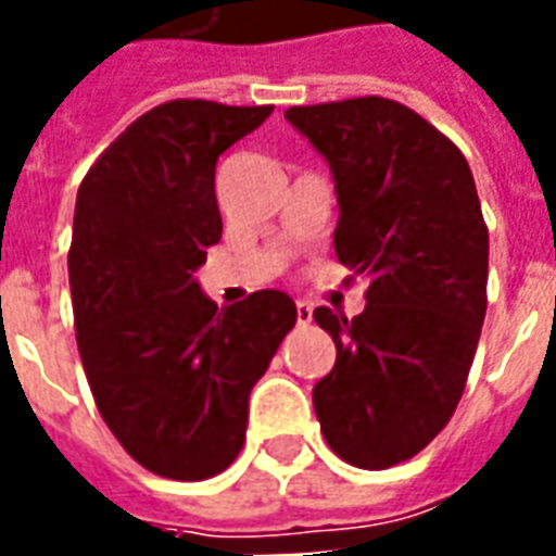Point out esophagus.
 <instances>
[{
  "instance_id": "34e87169",
  "label": "esophagus",
  "mask_w": 556,
  "mask_h": 556,
  "mask_svg": "<svg viewBox=\"0 0 556 556\" xmlns=\"http://www.w3.org/2000/svg\"><path fill=\"white\" fill-rule=\"evenodd\" d=\"M294 315H298V325H309V321H313V306L298 301L294 303Z\"/></svg>"
}]
</instances>
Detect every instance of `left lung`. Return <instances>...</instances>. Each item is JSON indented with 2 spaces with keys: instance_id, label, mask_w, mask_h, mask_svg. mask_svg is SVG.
<instances>
[{
  "instance_id": "8db88e82",
  "label": "left lung",
  "mask_w": 556,
  "mask_h": 556,
  "mask_svg": "<svg viewBox=\"0 0 556 556\" xmlns=\"http://www.w3.org/2000/svg\"><path fill=\"white\" fill-rule=\"evenodd\" d=\"M327 160L337 258L369 277L354 318L318 306L337 363L313 390L330 450L349 465L408 462L450 422L485 318L489 229L465 154L387 98L291 106Z\"/></svg>"
}]
</instances>
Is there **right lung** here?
I'll list each match as a JSON object with an SVG mask.
<instances>
[{"label":"right lung","mask_w":556,"mask_h":556,"mask_svg":"<svg viewBox=\"0 0 556 556\" xmlns=\"http://www.w3.org/2000/svg\"><path fill=\"white\" fill-rule=\"evenodd\" d=\"M270 113L163 103L79 184L67 253L79 357L103 422L157 477L193 482L235 462L250 390L298 318L286 291L219 309L195 279L223 235L219 154Z\"/></svg>","instance_id":"obj_1"}]
</instances>
